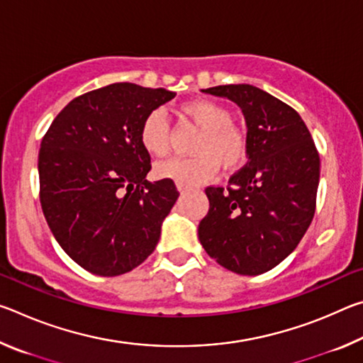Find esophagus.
<instances>
[{"instance_id":"esophagus-1","label":"esophagus","mask_w":363,"mask_h":363,"mask_svg":"<svg viewBox=\"0 0 363 363\" xmlns=\"http://www.w3.org/2000/svg\"><path fill=\"white\" fill-rule=\"evenodd\" d=\"M189 187L187 186H182V184H177V190H179V192L182 194V192H186Z\"/></svg>"}]
</instances>
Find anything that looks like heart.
I'll list each match as a JSON object with an SVG mask.
<instances>
[{
  "mask_svg": "<svg viewBox=\"0 0 363 363\" xmlns=\"http://www.w3.org/2000/svg\"><path fill=\"white\" fill-rule=\"evenodd\" d=\"M182 113L200 128L194 144L195 155L174 157L160 162L155 176L182 186L213 179L219 164L225 169H237L248 158V136L240 125L232 121V112L213 99H194L182 104ZM139 143L147 153L163 157L169 149L168 123L162 110H150L139 126Z\"/></svg>",
  "mask_w": 363,
  "mask_h": 363,
  "instance_id": "obj_1",
  "label": "heart"
}]
</instances>
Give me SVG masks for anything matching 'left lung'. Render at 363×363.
<instances>
[{"label": "left lung", "mask_w": 363, "mask_h": 363, "mask_svg": "<svg viewBox=\"0 0 363 363\" xmlns=\"http://www.w3.org/2000/svg\"><path fill=\"white\" fill-rule=\"evenodd\" d=\"M238 104L248 126V162L229 186L205 189L210 210L200 243L220 266L259 275L298 247L315 213L320 157L306 123L288 104L251 84L205 89Z\"/></svg>", "instance_id": "obj_1"}]
</instances>
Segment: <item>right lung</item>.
Masks as SVG:
<instances>
[{"mask_svg":"<svg viewBox=\"0 0 363 363\" xmlns=\"http://www.w3.org/2000/svg\"><path fill=\"white\" fill-rule=\"evenodd\" d=\"M176 94L113 83L60 110L38 153L40 203L49 229L78 266L102 277L138 267L155 250L179 192L150 182L139 143L144 116Z\"/></svg>","mask_w":363,"mask_h":363,"instance_id":"add662e5","label":"right lung"}]
</instances>
